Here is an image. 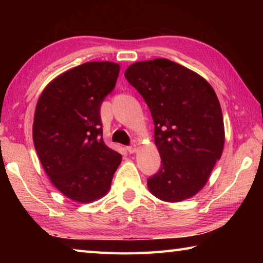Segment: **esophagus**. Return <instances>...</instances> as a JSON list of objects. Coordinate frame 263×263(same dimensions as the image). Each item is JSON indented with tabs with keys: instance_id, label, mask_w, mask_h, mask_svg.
Here are the masks:
<instances>
[{
	"instance_id": "obj_1",
	"label": "esophagus",
	"mask_w": 263,
	"mask_h": 263,
	"mask_svg": "<svg viewBox=\"0 0 263 263\" xmlns=\"http://www.w3.org/2000/svg\"><path fill=\"white\" fill-rule=\"evenodd\" d=\"M126 149H127V152L128 153H135L136 151H137V145L136 144H131V145H128L127 147H126Z\"/></svg>"
}]
</instances>
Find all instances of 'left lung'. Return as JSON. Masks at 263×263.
Segmentation results:
<instances>
[{
  "mask_svg": "<svg viewBox=\"0 0 263 263\" xmlns=\"http://www.w3.org/2000/svg\"><path fill=\"white\" fill-rule=\"evenodd\" d=\"M125 78L142 96L154 122L161 167L147 179L167 202L193 197L210 176L224 147L219 101L206 80L168 59L140 61Z\"/></svg>",
  "mask_w": 263,
  "mask_h": 263,
  "instance_id": "left-lung-1",
  "label": "left lung"
}]
</instances>
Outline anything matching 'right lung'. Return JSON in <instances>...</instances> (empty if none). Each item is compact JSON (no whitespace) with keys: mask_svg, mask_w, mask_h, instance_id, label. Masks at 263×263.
<instances>
[{"mask_svg":"<svg viewBox=\"0 0 263 263\" xmlns=\"http://www.w3.org/2000/svg\"><path fill=\"white\" fill-rule=\"evenodd\" d=\"M118 74L115 62H86L55 78L38 100L34 148L52 183L73 201L103 197L121 163L104 144L100 114Z\"/></svg>","mask_w":263,"mask_h":263,"instance_id":"obj_1","label":"right lung"}]
</instances>
